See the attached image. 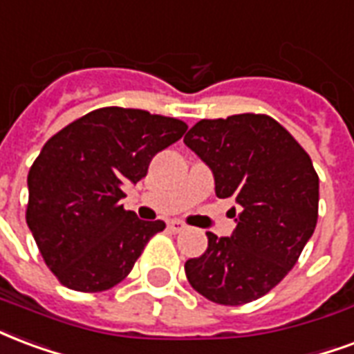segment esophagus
Here are the masks:
<instances>
[{"label": "esophagus", "mask_w": 354, "mask_h": 354, "mask_svg": "<svg viewBox=\"0 0 354 354\" xmlns=\"http://www.w3.org/2000/svg\"><path fill=\"white\" fill-rule=\"evenodd\" d=\"M184 229H185V225L182 223V221H178V219H174V221H170L169 223L170 232H182Z\"/></svg>", "instance_id": "esophagus-1"}]
</instances>
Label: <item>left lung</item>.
<instances>
[{"label": "left lung", "instance_id": "left-lung-1", "mask_svg": "<svg viewBox=\"0 0 354 354\" xmlns=\"http://www.w3.org/2000/svg\"><path fill=\"white\" fill-rule=\"evenodd\" d=\"M184 142L208 165L216 195L232 197L230 238L206 232L208 250L185 263L191 287L223 306L264 297L297 264L319 217V176L310 156L266 114L201 120Z\"/></svg>", "mask_w": 354, "mask_h": 354}]
</instances>
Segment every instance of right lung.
<instances>
[{"mask_svg":"<svg viewBox=\"0 0 354 354\" xmlns=\"http://www.w3.org/2000/svg\"><path fill=\"white\" fill-rule=\"evenodd\" d=\"M187 124L140 109L104 106L48 138L28 174L26 221L57 281L80 292L129 276L163 221H142L120 201L146 176L151 157Z\"/></svg>","mask_w":354,"mask_h":354,"instance_id":"1","label":"right lung"}]
</instances>
